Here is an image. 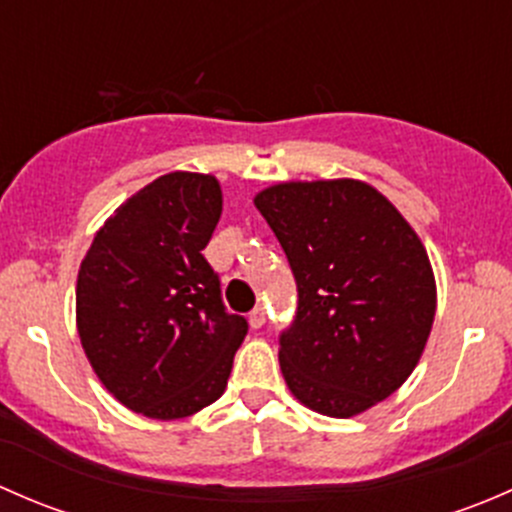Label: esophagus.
I'll return each instance as SVG.
<instances>
[{
  "mask_svg": "<svg viewBox=\"0 0 512 512\" xmlns=\"http://www.w3.org/2000/svg\"><path fill=\"white\" fill-rule=\"evenodd\" d=\"M247 319H250V327L252 329H260L262 327V324H265V309H262V307H255V309H252V312H250V317H247Z\"/></svg>",
  "mask_w": 512,
  "mask_h": 512,
  "instance_id": "esophagus-1",
  "label": "esophagus"
}]
</instances>
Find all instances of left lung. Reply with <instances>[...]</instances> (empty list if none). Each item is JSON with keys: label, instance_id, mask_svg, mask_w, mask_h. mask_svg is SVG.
Instances as JSON below:
<instances>
[{"label": "left lung", "instance_id": "left-lung-1", "mask_svg": "<svg viewBox=\"0 0 512 512\" xmlns=\"http://www.w3.org/2000/svg\"><path fill=\"white\" fill-rule=\"evenodd\" d=\"M299 292L280 337V369L299 404L352 418L389 399L416 369L436 277L421 237L374 185L287 180L255 195Z\"/></svg>", "mask_w": 512, "mask_h": 512}]
</instances>
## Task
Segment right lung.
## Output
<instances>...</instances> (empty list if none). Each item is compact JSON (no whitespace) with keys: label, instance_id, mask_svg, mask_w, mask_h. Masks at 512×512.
I'll return each mask as SVG.
<instances>
[{"label":"right lung","instance_id":"1","mask_svg":"<svg viewBox=\"0 0 512 512\" xmlns=\"http://www.w3.org/2000/svg\"><path fill=\"white\" fill-rule=\"evenodd\" d=\"M220 215L215 175L165 173L118 205L81 260V347L136 414L175 421L223 396L247 322L225 312L203 257Z\"/></svg>","mask_w":512,"mask_h":512}]
</instances>
